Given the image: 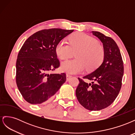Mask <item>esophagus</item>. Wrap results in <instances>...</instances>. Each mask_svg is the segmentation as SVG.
I'll list each match as a JSON object with an SVG mask.
<instances>
[{
    "instance_id": "obj_1",
    "label": "esophagus",
    "mask_w": 135,
    "mask_h": 135,
    "mask_svg": "<svg viewBox=\"0 0 135 135\" xmlns=\"http://www.w3.org/2000/svg\"><path fill=\"white\" fill-rule=\"evenodd\" d=\"M71 77H72V76L71 75H69V74H66V80L68 81L69 79H70V78H71Z\"/></svg>"
}]
</instances>
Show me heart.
Listing matches in <instances>:
<instances>
[{
  "mask_svg": "<svg viewBox=\"0 0 135 135\" xmlns=\"http://www.w3.org/2000/svg\"><path fill=\"white\" fill-rule=\"evenodd\" d=\"M69 43L60 41L56 44V54L61 60H67L75 53L76 58L62 62L61 69L69 74H78L85 69L95 70L103 62L105 51L97 40L81 32L72 34Z\"/></svg>",
  "mask_w": 135,
  "mask_h": 135,
  "instance_id": "obj_1",
  "label": "heart"
}]
</instances>
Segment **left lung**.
<instances>
[{"mask_svg":"<svg viewBox=\"0 0 135 135\" xmlns=\"http://www.w3.org/2000/svg\"><path fill=\"white\" fill-rule=\"evenodd\" d=\"M92 32L103 44L104 59L95 71L83 76L91 83L78 78L79 84L75 93L78 100L84 108L96 111L107 108L115 100L121 88L124 67L115 42L100 32Z\"/></svg>","mask_w":135,"mask_h":135,"instance_id":"obj_1","label":"left lung"}]
</instances>
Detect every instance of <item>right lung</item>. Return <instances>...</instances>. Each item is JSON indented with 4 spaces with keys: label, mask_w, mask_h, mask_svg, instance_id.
I'll return each mask as SVG.
<instances>
[{
    "label": "right lung",
    "mask_w": 135,
    "mask_h": 135,
    "mask_svg": "<svg viewBox=\"0 0 135 135\" xmlns=\"http://www.w3.org/2000/svg\"><path fill=\"white\" fill-rule=\"evenodd\" d=\"M74 30L44 29L23 43L16 61V83L23 99L31 104L51 100L66 80V74H51L60 66L56 44Z\"/></svg>",
    "instance_id": "obj_1"
}]
</instances>
